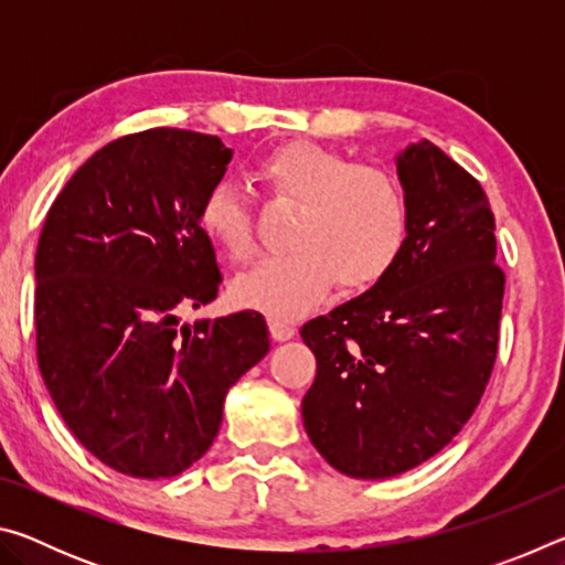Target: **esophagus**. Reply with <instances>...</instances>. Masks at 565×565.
Here are the masks:
<instances>
[{"label":"esophagus","mask_w":565,"mask_h":565,"mask_svg":"<svg viewBox=\"0 0 565 565\" xmlns=\"http://www.w3.org/2000/svg\"><path fill=\"white\" fill-rule=\"evenodd\" d=\"M269 331H271V337H274L276 341H289V339H294V333H296L294 323L279 321V319H274V321L269 323Z\"/></svg>","instance_id":"esophagus-1"}]
</instances>
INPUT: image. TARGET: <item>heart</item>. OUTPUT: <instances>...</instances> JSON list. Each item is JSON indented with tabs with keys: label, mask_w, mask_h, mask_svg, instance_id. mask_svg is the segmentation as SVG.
<instances>
[{
	"label": "heart",
	"mask_w": 565,
	"mask_h": 565,
	"mask_svg": "<svg viewBox=\"0 0 565 565\" xmlns=\"http://www.w3.org/2000/svg\"><path fill=\"white\" fill-rule=\"evenodd\" d=\"M259 177L299 204V214L289 234L291 252L269 256L232 284L234 301L246 309L294 319L309 311L331 281L341 291L371 289L404 254L408 204L386 171L353 167L313 141H289L262 159ZM199 224L232 262L252 256V212L232 181L206 191Z\"/></svg>",
	"instance_id": "obj_1"
}]
</instances>
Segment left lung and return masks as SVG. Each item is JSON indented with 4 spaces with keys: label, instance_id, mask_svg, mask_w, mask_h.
Segmentation results:
<instances>
[{
    "label": "left lung",
    "instance_id": "left-lung-1",
    "mask_svg": "<svg viewBox=\"0 0 565 565\" xmlns=\"http://www.w3.org/2000/svg\"><path fill=\"white\" fill-rule=\"evenodd\" d=\"M404 254L356 299L301 327L317 379L311 444L351 478L411 471L451 441L489 384L503 306L495 218L481 184L428 139L396 154Z\"/></svg>",
    "mask_w": 565,
    "mask_h": 565
}]
</instances>
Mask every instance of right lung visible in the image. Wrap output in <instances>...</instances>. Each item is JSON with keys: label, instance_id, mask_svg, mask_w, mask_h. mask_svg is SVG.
<instances>
[{"label": "right lung", "instance_id": "add662e5", "mask_svg": "<svg viewBox=\"0 0 565 565\" xmlns=\"http://www.w3.org/2000/svg\"><path fill=\"white\" fill-rule=\"evenodd\" d=\"M234 151L149 129L111 141L54 199L34 259L36 361L92 456L171 478L214 444L224 398L271 349L259 311L196 319L222 284L199 209Z\"/></svg>", "mask_w": 565, "mask_h": 565}]
</instances>
